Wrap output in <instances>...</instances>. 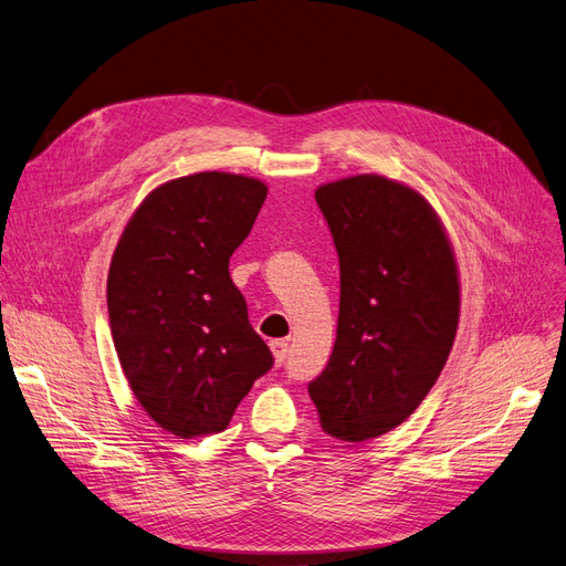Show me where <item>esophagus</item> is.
<instances>
[{
  "label": "esophagus",
  "mask_w": 566,
  "mask_h": 566,
  "mask_svg": "<svg viewBox=\"0 0 566 566\" xmlns=\"http://www.w3.org/2000/svg\"><path fill=\"white\" fill-rule=\"evenodd\" d=\"M271 353H274V361L276 365H283L285 357H287V342H271Z\"/></svg>",
  "instance_id": "34e87169"
}]
</instances>
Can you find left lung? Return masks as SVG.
<instances>
[{
  "label": "left lung",
  "instance_id": "1",
  "mask_svg": "<svg viewBox=\"0 0 566 566\" xmlns=\"http://www.w3.org/2000/svg\"><path fill=\"white\" fill-rule=\"evenodd\" d=\"M342 269L332 357L308 382L321 427L367 441L409 418L437 382L460 323V271L432 205L357 174L315 190Z\"/></svg>",
  "mask_w": 566,
  "mask_h": 566
}]
</instances>
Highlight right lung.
<instances>
[{"label":"right lung","instance_id":"add662e5","mask_svg":"<svg viewBox=\"0 0 566 566\" xmlns=\"http://www.w3.org/2000/svg\"><path fill=\"white\" fill-rule=\"evenodd\" d=\"M264 199L262 180L241 174L167 180L113 251L106 304L123 374L144 411L178 439L228 429L274 365L230 279V258Z\"/></svg>","mask_w":566,"mask_h":566}]
</instances>
